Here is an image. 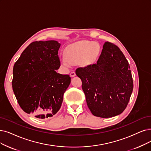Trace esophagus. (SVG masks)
Segmentation results:
<instances>
[{"mask_svg":"<svg viewBox=\"0 0 151 151\" xmlns=\"http://www.w3.org/2000/svg\"><path fill=\"white\" fill-rule=\"evenodd\" d=\"M70 77H73L76 76V72H75L74 71L71 72L70 74Z\"/></svg>","mask_w":151,"mask_h":151,"instance_id":"1","label":"esophagus"}]
</instances>
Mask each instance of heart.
<instances>
[{"label": "heart", "instance_id": "1", "mask_svg": "<svg viewBox=\"0 0 151 151\" xmlns=\"http://www.w3.org/2000/svg\"><path fill=\"white\" fill-rule=\"evenodd\" d=\"M100 52V47L99 44L87 40L80 41L66 47V58L63 59V63L69 66L70 63L80 61L83 66L92 65L97 61Z\"/></svg>", "mask_w": 151, "mask_h": 151}]
</instances>
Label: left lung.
Returning a JSON list of instances; mask_svg holds the SVG:
<instances>
[{
  "label": "left lung",
  "mask_w": 151,
  "mask_h": 151,
  "mask_svg": "<svg viewBox=\"0 0 151 151\" xmlns=\"http://www.w3.org/2000/svg\"><path fill=\"white\" fill-rule=\"evenodd\" d=\"M129 69L119 48L106 41L97 63L76 69V74L82 81L87 104L93 115L111 118L125 110L133 89Z\"/></svg>",
  "instance_id": "8db88e82"
}]
</instances>
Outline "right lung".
Here are the masks:
<instances>
[{"mask_svg": "<svg viewBox=\"0 0 151 151\" xmlns=\"http://www.w3.org/2000/svg\"><path fill=\"white\" fill-rule=\"evenodd\" d=\"M57 41H34L23 51L13 69L12 88L22 109L36 118L51 117L59 111L70 83L57 73L61 63Z\"/></svg>", "mask_w": 151, "mask_h": 151, "instance_id": "obj_1", "label": "right lung"}]
</instances>
